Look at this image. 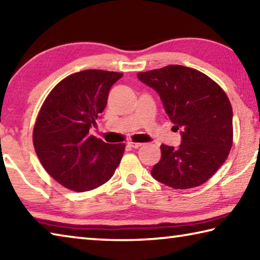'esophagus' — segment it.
<instances>
[{"instance_id": "obj_1", "label": "esophagus", "mask_w": 260, "mask_h": 260, "mask_svg": "<svg viewBox=\"0 0 260 260\" xmlns=\"http://www.w3.org/2000/svg\"><path fill=\"white\" fill-rule=\"evenodd\" d=\"M128 146L131 148H134V149H138L140 147L143 146V143H139V142H128Z\"/></svg>"}]
</instances>
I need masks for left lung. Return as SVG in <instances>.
Returning a JSON list of instances; mask_svg holds the SVG:
<instances>
[{
  "label": "left lung",
  "instance_id": "obj_1",
  "mask_svg": "<svg viewBox=\"0 0 260 260\" xmlns=\"http://www.w3.org/2000/svg\"><path fill=\"white\" fill-rule=\"evenodd\" d=\"M138 78L157 91L173 129L181 133L178 148L161 144L151 175L175 189L201 186L225 162L233 144L226 93L204 73L182 65L140 72Z\"/></svg>",
  "mask_w": 260,
  "mask_h": 260
}]
</instances>
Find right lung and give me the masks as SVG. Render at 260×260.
Instances as JSON below:
<instances>
[{
    "mask_svg": "<svg viewBox=\"0 0 260 260\" xmlns=\"http://www.w3.org/2000/svg\"><path fill=\"white\" fill-rule=\"evenodd\" d=\"M122 73L85 70L54 87L33 129L35 152L57 182L73 191H88L109 181L125 144H109L89 134L107 107L110 88Z\"/></svg>",
    "mask_w": 260,
    "mask_h": 260,
    "instance_id": "add662e5",
    "label": "right lung"
}]
</instances>
